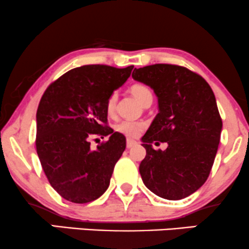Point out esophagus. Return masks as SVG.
<instances>
[{"instance_id": "34e87169", "label": "esophagus", "mask_w": 249, "mask_h": 249, "mask_svg": "<svg viewBox=\"0 0 249 249\" xmlns=\"http://www.w3.org/2000/svg\"><path fill=\"white\" fill-rule=\"evenodd\" d=\"M137 144H138V142H137V141H134V140L127 139V141H126V147L128 148V149H130V148H133L134 146H137Z\"/></svg>"}]
</instances>
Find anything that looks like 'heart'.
Instances as JSON below:
<instances>
[{"instance_id": "heart-1", "label": "heart", "mask_w": 249, "mask_h": 249, "mask_svg": "<svg viewBox=\"0 0 249 249\" xmlns=\"http://www.w3.org/2000/svg\"><path fill=\"white\" fill-rule=\"evenodd\" d=\"M131 93L133 94L135 99L139 101L141 105H144L148 101L153 100L152 89L146 85L142 84H134L131 86ZM116 102H117V95L112 93L108 97L106 103L107 112L109 115L114 114L116 108ZM146 128V124L143 122H133V121H122L118 124H116L115 130L123 135L127 138H137L139 137L141 132Z\"/></svg>"}]
</instances>
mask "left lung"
Instances as JSON below:
<instances>
[{
    "mask_svg": "<svg viewBox=\"0 0 249 249\" xmlns=\"http://www.w3.org/2000/svg\"><path fill=\"white\" fill-rule=\"evenodd\" d=\"M132 77L159 99V114L141 139L143 184L163 199H184L209 177L221 140L222 118L212 87L195 72L172 64L134 69ZM157 141L168 148L155 151L151 143Z\"/></svg>",
    "mask_w": 249,
    "mask_h": 249,
    "instance_id": "left-lung-1",
    "label": "left lung"
}]
</instances>
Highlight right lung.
Listing matches in <instances>:
<instances>
[{
	"instance_id": "1",
	"label": "right lung",
	"mask_w": 249,
	"mask_h": 249,
	"mask_svg": "<svg viewBox=\"0 0 249 249\" xmlns=\"http://www.w3.org/2000/svg\"><path fill=\"white\" fill-rule=\"evenodd\" d=\"M133 65H83L50 84L36 111V153L53 188L73 203L96 200L109 187L126 139L107 125L108 97L131 75ZM93 135L109 139L90 148Z\"/></svg>"
}]
</instances>
